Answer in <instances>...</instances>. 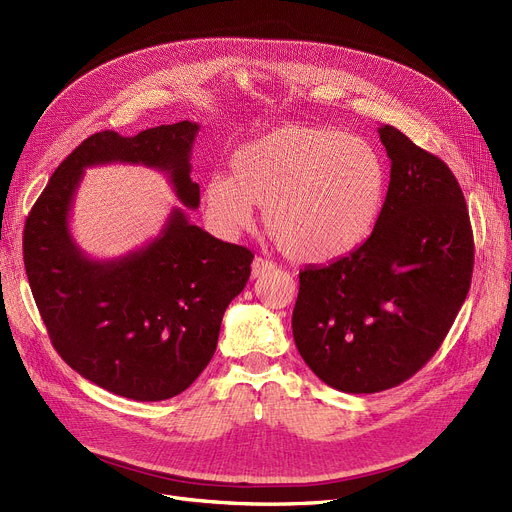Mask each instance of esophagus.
<instances>
[{
	"instance_id": "34e87169",
	"label": "esophagus",
	"mask_w": 512,
	"mask_h": 512,
	"mask_svg": "<svg viewBox=\"0 0 512 512\" xmlns=\"http://www.w3.org/2000/svg\"><path fill=\"white\" fill-rule=\"evenodd\" d=\"M276 270V265L270 259H263V257H255L253 265H251V276L253 278H261L263 274Z\"/></svg>"
}]
</instances>
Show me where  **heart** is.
<instances>
[{
	"label": "heart",
	"mask_w": 512,
	"mask_h": 512,
	"mask_svg": "<svg viewBox=\"0 0 512 512\" xmlns=\"http://www.w3.org/2000/svg\"><path fill=\"white\" fill-rule=\"evenodd\" d=\"M388 170L371 143L324 126H284L240 147L232 178L213 176L205 207L226 234L263 207L265 228L292 261L324 263L355 251L378 222Z\"/></svg>",
	"instance_id": "obj_1"
}]
</instances>
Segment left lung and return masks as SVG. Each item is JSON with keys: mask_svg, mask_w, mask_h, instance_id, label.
I'll return each instance as SVG.
<instances>
[{"mask_svg": "<svg viewBox=\"0 0 512 512\" xmlns=\"http://www.w3.org/2000/svg\"><path fill=\"white\" fill-rule=\"evenodd\" d=\"M390 184L371 236L328 265H309L292 311L303 361L321 382L371 394L415 375L467 299L473 232L444 161L380 126Z\"/></svg>", "mask_w": 512, "mask_h": 512, "instance_id": "obj_1", "label": "left lung"}]
</instances>
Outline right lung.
<instances>
[{
  "label": "right lung",
  "mask_w": 512,
  "mask_h": 512,
  "mask_svg": "<svg viewBox=\"0 0 512 512\" xmlns=\"http://www.w3.org/2000/svg\"><path fill=\"white\" fill-rule=\"evenodd\" d=\"M199 128L184 120L134 137L93 134L53 172L24 224V270L53 348L85 380L124 398L166 400L199 378L224 311L247 286L253 253L174 207L143 247L91 259L70 232L74 195L87 168L120 161L164 172L176 197L197 209L191 153Z\"/></svg>",
  "instance_id": "right-lung-1"
}]
</instances>
